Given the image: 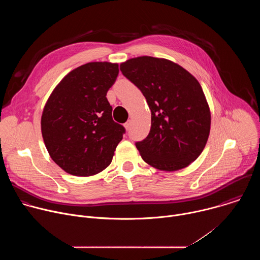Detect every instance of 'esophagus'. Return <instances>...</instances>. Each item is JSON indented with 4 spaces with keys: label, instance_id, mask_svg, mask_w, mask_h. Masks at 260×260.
<instances>
[{
    "label": "esophagus",
    "instance_id": "1",
    "mask_svg": "<svg viewBox=\"0 0 260 260\" xmlns=\"http://www.w3.org/2000/svg\"><path fill=\"white\" fill-rule=\"evenodd\" d=\"M131 122H132V120H127V121L124 123V127H125L126 129H128V128H129V126H131Z\"/></svg>",
    "mask_w": 260,
    "mask_h": 260
}]
</instances>
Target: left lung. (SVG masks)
I'll use <instances>...</instances> for the list:
<instances>
[{
    "label": "left lung",
    "mask_w": 260,
    "mask_h": 260,
    "mask_svg": "<svg viewBox=\"0 0 260 260\" xmlns=\"http://www.w3.org/2000/svg\"><path fill=\"white\" fill-rule=\"evenodd\" d=\"M120 71L146 98L151 110L149 135L136 146L149 166L166 172L188 167L203 152L211 128V112L200 82L178 63L139 56Z\"/></svg>",
    "instance_id": "obj_1"
}]
</instances>
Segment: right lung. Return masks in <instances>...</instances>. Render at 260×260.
Masks as SVG:
<instances>
[{"label": "right lung", "instance_id": "add662e5", "mask_svg": "<svg viewBox=\"0 0 260 260\" xmlns=\"http://www.w3.org/2000/svg\"><path fill=\"white\" fill-rule=\"evenodd\" d=\"M118 63L92 61L72 70L49 95L41 132L52 160L66 173L88 177L105 170L125 129L112 118L106 95Z\"/></svg>", "mask_w": 260, "mask_h": 260}]
</instances>
